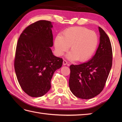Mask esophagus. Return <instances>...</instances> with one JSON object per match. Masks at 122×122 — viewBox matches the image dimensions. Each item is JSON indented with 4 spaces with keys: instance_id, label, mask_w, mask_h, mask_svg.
<instances>
[{
    "instance_id": "obj_1",
    "label": "esophagus",
    "mask_w": 122,
    "mask_h": 122,
    "mask_svg": "<svg viewBox=\"0 0 122 122\" xmlns=\"http://www.w3.org/2000/svg\"><path fill=\"white\" fill-rule=\"evenodd\" d=\"M63 64L64 66H66V64H68V62H67V61L66 60H64L63 61Z\"/></svg>"
}]
</instances>
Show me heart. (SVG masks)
<instances>
[{
    "instance_id": "1",
    "label": "heart",
    "mask_w": 122,
    "mask_h": 122,
    "mask_svg": "<svg viewBox=\"0 0 122 122\" xmlns=\"http://www.w3.org/2000/svg\"><path fill=\"white\" fill-rule=\"evenodd\" d=\"M97 44V33L82 27L68 28L62 36H56L54 42L57 56H62L70 46L71 52L67 56L68 58L80 62L86 61L93 56Z\"/></svg>"
}]
</instances>
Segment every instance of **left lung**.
<instances>
[{"label":"left lung","instance_id":"obj_1","mask_svg":"<svg viewBox=\"0 0 122 122\" xmlns=\"http://www.w3.org/2000/svg\"><path fill=\"white\" fill-rule=\"evenodd\" d=\"M98 30L100 44L95 55L86 62L70 66V89L76 97L82 99H90L102 91L112 66L110 39L101 27Z\"/></svg>","mask_w":122,"mask_h":122}]
</instances>
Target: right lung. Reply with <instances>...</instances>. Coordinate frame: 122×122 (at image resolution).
<instances>
[{
  "mask_svg": "<svg viewBox=\"0 0 122 122\" xmlns=\"http://www.w3.org/2000/svg\"><path fill=\"white\" fill-rule=\"evenodd\" d=\"M51 21L39 20L23 31L18 39L14 66L21 89L31 97H40L51 88L54 72L63 59L54 56Z\"/></svg>",
  "mask_w": 122,
  "mask_h": 122,
  "instance_id": "right-lung-1",
  "label": "right lung"
}]
</instances>
